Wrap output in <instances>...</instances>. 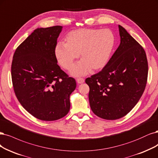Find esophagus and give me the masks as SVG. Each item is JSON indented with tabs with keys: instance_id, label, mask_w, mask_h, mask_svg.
Returning <instances> with one entry per match:
<instances>
[{
	"instance_id": "34e87169",
	"label": "esophagus",
	"mask_w": 158,
	"mask_h": 158,
	"mask_svg": "<svg viewBox=\"0 0 158 158\" xmlns=\"http://www.w3.org/2000/svg\"><path fill=\"white\" fill-rule=\"evenodd\" d=\"M84 81H85V80L82 78H78L77 79V81L78 84H82L84 82Z\"/></svg>"
}]
</instances>
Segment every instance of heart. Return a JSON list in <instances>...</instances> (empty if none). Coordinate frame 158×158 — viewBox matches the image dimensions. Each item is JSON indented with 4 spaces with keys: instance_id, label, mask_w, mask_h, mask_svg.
<instances>
[{
    "instance_id": "obj_1",
    "label": "heart",
    "mask_w": 158,
    "mask_h": 158,
    "mask_svg": "<svg viewBox=\"0 0 158 158\" xmlns=\"http://www.w3.org/2000/svg\"><path fill=\"white\" fill-rule=\"evenodd\" d=\"M114 35L108 29H79L70 31L64 43L55 47V56L64 69L72 67L79 57L81 61L74 65L70 73L75 77L88 74L90 70L104 68L109 60L114 45Z\"/></svg>"
}]
</instances>
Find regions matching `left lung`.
<instances>
[{
	"mask_svg": "<svg viewBox=\"0 0 158 158\" xmlns=\"http://www.w3.org/2000/svg\"><path fill=\"white\" fill-rule=\"evenodd\" d=\"M120 44L106 66L85 79L89 87L91 110L102 119L126 116L140 99L148 77V61L143 48L121 25Z\"/></svg>",
	"mask_w": 158,
	"mask_h": 158,
	"instance_id": "8db88e82",
	"label": "left lung"
}]
</instances>
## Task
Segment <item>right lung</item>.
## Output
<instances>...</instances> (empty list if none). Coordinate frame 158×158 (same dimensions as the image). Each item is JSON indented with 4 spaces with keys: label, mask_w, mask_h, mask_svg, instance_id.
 <instances>
[{
    "label": "right lung",
    "mask_w": 158,
    "mask_h": 158,
    "mask_svg": "<svg viewBox=\"0 0 158 158\" xmlns=\"http://www.w3.org/2000/svg\"><path fill=\"white\" fill-rule=\"evenodd\" d=\"M62 26L35 29L17 48L11 74L15 94L32 116L44 121L65 116L76 80L57 64L55 47Z\"/></svg>",
    "instance_id": "obj_1"
}]
</instances>
